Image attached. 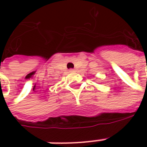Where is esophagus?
I'll list each match as a JSON object with an SVG mask.
<instances>
[{
	"instance_id": "obj_1",
	"label": "esophagus",
	"mask_w": 147,
	"mask_h": 147,
	"mask_svg": "<svg viewBox=\"0 0 147 147\" xmlns=\"http://www.w3.org/2000/svg\"><path fill=\"white\" fill-rule=\"evenodd\" d=\"M69 72H74V69H69Z\"/></svg>"
}]
</instances>
